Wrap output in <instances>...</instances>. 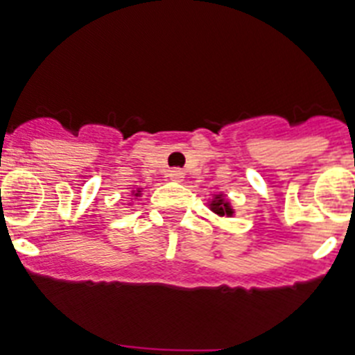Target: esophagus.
Returning <instances> with one entry per match:
<instances>
[{
	"instance_id": "obj_1",
	"label": "esophagus",
	"mask_w": 355,
	"mask_h": 355,
	"mask_svg": "<svg viewBox=\"0 0 355 355\" xmlns=\"http://www.w3.org/2000/svg\"><path fill=\"white\" fill-rule=\"evenodd\" d=\"M168 177L171 178V180H175V182H182L184 171H182V169H169Z\"/></svg>"
}]
</instances>
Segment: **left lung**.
<instances>
[{
  "label": "left lung",
  "instance_id": "left-lung-1",
  "mask_svg": "<svg viewBox=\"0 0 355 355\" xmlns=\"http://www.w3.org/2000/svg\"><path fill=\"white\" fill-rule=\"evenodd\" d=\"M209 209L213 211L214 214H218V216H233L234 209L231 202L223 196V193H218V195H214L213 198L209 200Z\"/></svg>",
  "mask_w": 355,
  "mask_h": 355
}]
</instances>
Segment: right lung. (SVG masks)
<instances>
[{
	"label": "right lung",
	"mask_w": 355,
	"mask_h": 355,
	"mask_svg": "<svg viewBox=\"0 0 355 355\" xmlns=\"http://www.w3.org/2000/svg\"><path fill=\"white\" fill-rule=\"evenodd\" d=\"M133 196H141V189H135V191H133Z\"/></svg>",
	"instance_id": "add662e5"
}]
</instances>
